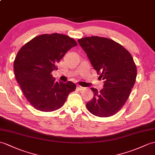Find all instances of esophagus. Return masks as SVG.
Here are the masks:
<instances>
[{
	"label": "esophagus",
	"instance_id": "esophagus-1",
	"mask_svg": "<svg viewBox=\"0 0 155 155\" xmlns=\"http://www.w3.org/2000/svg\"><path fill=\"white\" fill-rule=\"evenodd\" d=\"M77 88H78V89L79 90V91H82V90L84 89V88L82 87V86H78Z\"/></svg>",
	"mask_w": 155,
	"mask_h": 155
}]
</instances>
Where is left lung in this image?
I'll return each mask as SVG.
<instances>
[{
	"label": "left lung",
	"instance_id": "obj_1",
	"mask_svg": "<svg viewBox=\"0 0 155 155\" xmlns=\"http://www.w3.org/2000/svg\"><path fill=\"white\" fill-rule=\"evenodd\" d=\"M78 41L104 81L100 91L91 88L94 97L86 103V107L96 116H113L126 102L135 84L137 67L134 59L126 49L112 39L92 36Z\"/></svg>",
	"mask_w": 155,
	"mask_h": 155
}]
</instances>
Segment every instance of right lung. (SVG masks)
Masks as SVG:
<instances>
[{
	"instance_id": "right-lung-1",
	"label": "right lung",
	"mask_w": 155,
	"mask_h": 155,
	"mask_svg": "<svg viewBox=\"0 0 155 155\" xmlns=\"http://www.w3.org/2000/svg\"><path fill=\"white\" fill-rule=\"evenodd\" d=\"M74 39L60 34H42L22 46L14 61V71L25 98L42 111L59 109L71 92L73 82H55L51 72L69 50L77 46Z\"/></svg>"
}]
</instances>
